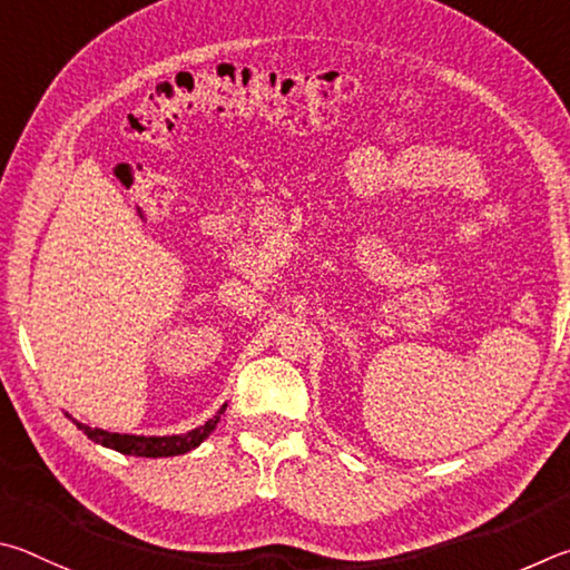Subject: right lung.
I'll return each instance as SVG.
<instances>
[{
  "label": "right lung",
  "mask_w": 570,
  "mask_h": 570,
  "mask_svg": "<svg viewBox=\"0 0 570 570\" xmlns=\"http://www.w3.org/2000/svg\"><path fill=\"white\" fill-rule=\"evenodd\" d=\"M223 405L215 417H209L205 425L195 428V431L183 433V435H129V433H109L102 428H89L85 423L75 421V425L82 431L89 441H95L105 448H112V451L122 455H137V458H169V455H183L195 451V448L205 441V438L215 431L219 423V415L225 413Z\"/></svg>",
  "instance_id": "1"
}]
</instances>
